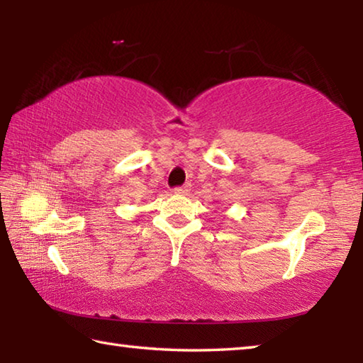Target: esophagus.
<instances>
[{
	"label": "esophagus",
	"mask_w": 363,
	"mask_h": 363,
	"mask_svg": "<svg viewBox=\"0 0 363 363\" xmlns=\"http://www.w3.org/2000/svg\"><path fill=\"white\" fill-rule=\"evenodd\" d=\"M190 190V184H184V186L179 187H174V194H181V195H186Z\"/></svg>",
	"instance_id": "esophagus-1"
}]
</instances>
